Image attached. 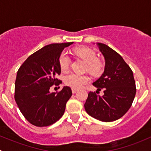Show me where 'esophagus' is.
Masks as SVG:
<instances>
[{"label":"esophagus","instance_id":"obj_1","mask_svg":"<svg viewBox=\"0 0 151 151\" xmlns=\"http://www.w3.org/2000/svg\"><path fill=\"white\" fill-rule=\"evenodd\" d=\"M77 89H74V88H72V93H75L77 92Z\"/></svg>","mask_w":151,"mask_h":151}]
</instances>
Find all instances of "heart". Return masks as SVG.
<instances>
[{"label": "heart", "instance_id": "heart-1", "mask_svg": "<svg viewBox=\"0 0 151 151\" xmlns=\"http://www.w3.org/2000/svg\"><path fill=\"white\" fill-rule=\"evenodd\" d=\"M74 54L78 58L87 63L86 70L93 75H99L103 70V64L97 55L91 49L88 47H80L74 51ZM71 65V60L66 53H62L59 57V66L63 71H66ZM90 78L87 75H79L74 73H70L63 77V82L71 88L77 89L89 82Z\"/></svg>", "mask_w": 151, "mask_h": 151}]
</instances>
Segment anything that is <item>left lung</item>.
Instances as JSON below:
<instances>
[{"label":"left lung","instance_id":"obj_1","mask_svg":"<svg viewBox=\"0 0 151 151\" xmlns=\"http://www.w3.org/2000/svg\"><path fill=\"white\" fill-rule=\"evenodd\" d=\"M99 50L105 59L102 75L93 86L98 91L104 89L100 96L90 91L85 103L88 115L104 122L116 121L127 112L136 94V85L133 72L129 65L117 52L104 44L98 43Z\"/></svg>","mask_w":151,"mask_h":151}]
</instances>
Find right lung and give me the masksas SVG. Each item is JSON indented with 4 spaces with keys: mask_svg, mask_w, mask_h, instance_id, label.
Wrapping results in <instances>:
<instances>
[{
    "mask_svg": "<svg viewBox=\"0 0 151 151\" xmlns=\"http://www.w3.org/2000/svg\"><path fill=\"white\" fill-rule=\"evenodd\" d=\"M73 42L51 44L30 55L17 74L14 99L25 119L33 126L43 127L58 121L65 112L66 104L72 95L70 87L50 93L52 85L62 83L59 57L65 47ZM60 88V87H59Z\"/></svg>",
    "mask_w": 151,
    "mask_h": 151,
    "instance_id": "right-lung-1",
    "label": "right lung"
}]
</instances>
